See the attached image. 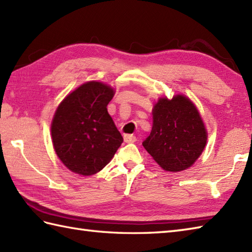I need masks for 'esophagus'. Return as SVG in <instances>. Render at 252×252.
I'll return each instance as SVG.
<instances>
[{"label": "esophagus", "instance_id": "1", "mask_svg": "<svg viewBox=\"0 0 252 252\" xmlns=\"http://www.w3.org/2000/svg\"><path fill=\"white\" fill-rule=\"evenodd\" d=\"M123 138H125L126 143H134L136 141V136H134L133 134H126L123 136Z\"/></svg>", "mask_w": 252, "mask_h": 252}]
</instances>
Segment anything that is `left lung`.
<instances>
[{
  "mask_svg": "<svg viewBox=\"0 0 252 252\" xmlns=\"http://www.w3.org/2000/svg\"><path fill=\"white\" fill-rule=\"evenodd\" d=\"M207 131L196 106L184 95L159 98L153 109V129L143 146L165 171H183L200 156Z\"/></svg>",
  "mask_w": 252,
  "mask_h": 252,
  "instance_id": "obj_1",
  "label": "left lung"
}]
</instances>
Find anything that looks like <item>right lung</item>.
<instances>
[{"label": "right lung", "instance_id": "obj_1", "mask_svg": "<svg viewBox=\"0 0 252 252\" xmlns=\"http://www.w3.org/2000/svg\"><path fill=\"white\" fill-rule=\"evenodd\" d=\"M114 89L97 81L80 85L66 96L53 118L55 153L74 173L99 172L120 147L123 138L107 111Z\"/></svg>", "mask_w": 252, "mask_h": 252}]
</instances>
